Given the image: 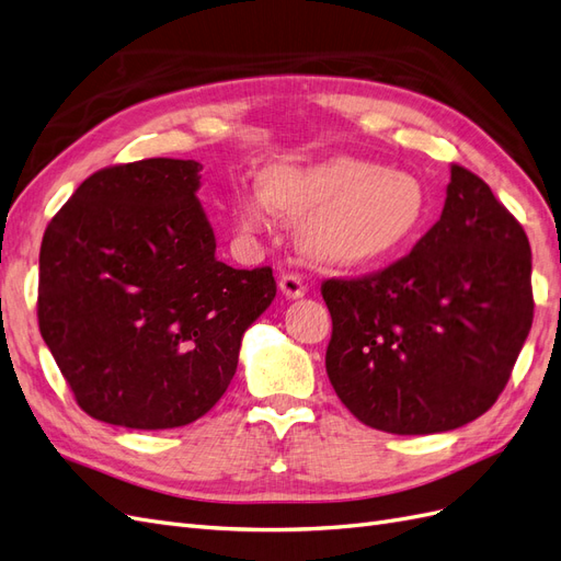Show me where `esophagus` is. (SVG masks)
<instances>
[{"label":"esophagus","mask_w":561,"mask_h":561,"mask_svg":"<svg viewBox=\"0 0 561 561\" xmlns=\"http://www.w3.org/2000/svg\"><path fill=\"white\" fill-rule=\"evenodd\" d=\"M278 285L287 299H299L307 295V285H304V278L299 274H283Z\"/></svg>","instance_id":"34e87169"}]
</instances>
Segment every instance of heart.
Here are the masks:
<instances>
[{
    "label": "heart",
    "mask_w": 561,
    "mask_h": 561,
    "mask_svg": "<svg viewBox=\"0 0 561 561\" xmlns=\"http://www.w3.org/2000/svg\"><path fill=\"white\" fill-rule=\"evenodd\" d=\"M264 190L239 201V222L257 233L271 208L307 217L309 243L330 260L375 262L414 239L428 213L423 184L402 171L358 159H330L318 165H276L262 178Z\"/></svg>",
    "instance_id": "1"
}]
</instances>
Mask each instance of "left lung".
I'll return each mask as SVG.
<instances>
[{"label":"left lung","instance_id":"8db88e82","mask_svg":"<svg viewBox=\"0 0 561 561\" xmlns=\"http://www.w3.org/2000/svg\"><path fill=\"white\" fill-rule=\"evenodd\" d=\"M328 377L365 426L433 435L482 416L534 320L531 248L489 184L451 165L443 215L379 274L330 278Z\"/></svg>","mask_w":561,"mask_h":561}]
</instances>
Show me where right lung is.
Instances as JSON below:
<instances>
[{
  "label": "right lung",
  "instance_id": "add662e5",
  "mask_svg": "<svg viewBox=\"0 0 561 561\" xmlns=\"http://www.w3.org/2000/svg\"><path fill=\"white\" fill-rule=\"evenodd\" d=\"M201 163L145 159L79 184L46 227L39 332L89 416L186 426L225 396L241 339L276 297L268 266L231 268L196 192Z\"/></svg>",
  "mask_w": 561,
  "mask_h": 561
}]
</instances>
